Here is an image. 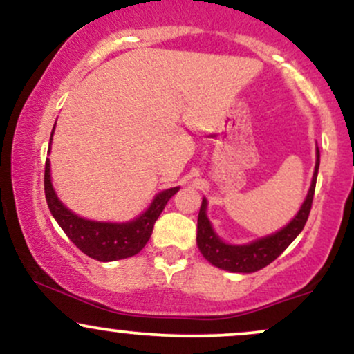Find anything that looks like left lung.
<instances>
[{"label":"left lung","instance_id":"obj_1","mask_svg":"<svg viewBox=\"0 0 354 354\" xmlns=\"http://www.w3.org/2000/svg\"><path fill=\"white\" fill-rule=\"evenodd\" d=\"M319 169V149L316 145V163L315 173H313L310 189H308L306 198H304L301 208L295 214V218L283 226L281 230L274 233L266 234L253 241L245 243V245H233V243L223 241L218 236L216 231L213 230L206 209H208V200L203 198L200 214H198V234L196 243L200 248L201 254L208 259L213 266L219 270L230 271V273H254V271L263 270V268L273 263L279 254L286 250L296 236L301 233L306 219L310 216L313 194L316 188V178H318Z\"/></svg>","mask_w":354,"mask_h":354}]
</instances>
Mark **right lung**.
<instances>
[{"mask_svg":"<svg viewBox=\"0 0 354 354\" xmlns=\"http://www.w3.org/2000/svg\"><path fill=\"white\" fill-rule=\"evenodd\" d=\"M55 126L51 131L48 154L51 153ZM178 191H180V186L160 191L149 203L148 208L140 216L129 219V221H95V219L78 216L61 203L53 188L50 160H46V166H44V194H46L48 208H50L53 218L84 254L103 263L131 258L140 253L148 239L151 238L154 223L160 218L166 203Z\"/></svg>","mask_w":354,"mask_h":354,"instance_id":"right-lung-1","label":"right lung"}]
</instances>
